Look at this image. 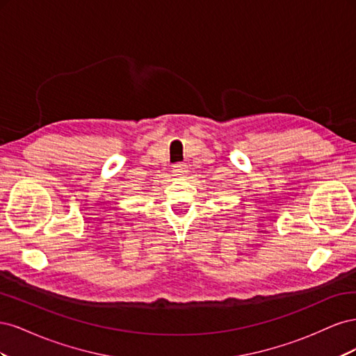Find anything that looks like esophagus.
<instances>
[{"mask_svg": "<svg viewBox=\"0 0 356 356\" xmlns=\"http://www.w3.org/2000/svg\"><path fill=\"white\" fill-rule=\"evenodd\" d=\"M172 174L177 175V177H181L186 174V165L184 163H175L174 166H172Z\"/></svg>", "mask_w": 356, "mask_h": 356, "instance_id": "1", "label": "esophagus"}]
</instances>
